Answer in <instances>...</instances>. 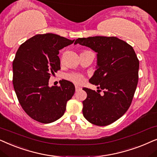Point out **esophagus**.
I'll use <instances>...</instances> for the list:
<instances>
[{"mask_svg": "<svg viewBox=\"0 0 157 157\" xmlns=\"http://www.w3.org/2000/svg\"><path fill=\"white\" fill-rule=\"evenodd\" d=\"M81 90V88L79 86H77V85L75 86V90L76 91H79V90Z\"/></svg>", "mask_w": 157, "mask_h": 157, "instance_id": "esophagus-1", "label": "esophagus"}]
</instances>
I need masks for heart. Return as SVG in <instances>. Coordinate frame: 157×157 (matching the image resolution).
Masks as SVG:
<instances>
[{
    "label": "heart",
    "mask_w": 157,
    "mask_h": 157,
    "mask_svg": "<svg viewBox=\"0 0 157 157\" xmlns=\"http://www.w3.org/2000/svg\"><path fill=\"white\" fill-rule=\"evenodd\" d=\"M85 52L87 51V50H85V51H83L82 52V53ZM67 78L68 80L72 81V82L76 83V84H80V83L83 81V80H84V77H83L82 75L80 74V73L77 72H72L67 75Z\"/></svg>",
    "instance_id": "obj_1"
}]
</instances>
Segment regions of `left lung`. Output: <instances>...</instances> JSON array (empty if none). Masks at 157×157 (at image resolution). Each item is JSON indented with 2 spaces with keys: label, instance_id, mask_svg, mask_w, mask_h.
Masks as SVG:
<instances>
[{
  "label": "left lung",
  "instance_id": "1",
  "mask_svg": "<svg viewBox=\"0 0 157 157\" xmlns=\"http://www.w3.org/2000/svg\"><path fill=\"white\" fill-rule=\"evenodd\" d=\"M86 46L97 52V70L89 82L97 92L83 87V116L96 126L113 124L130 107L139 81V61L131 45L116 36L78 38L75 44ZM103 89L104 94L99 93Z\"/></svg>",
  "mask_w": 157,
  "mask_h": 157
}]
</instances>
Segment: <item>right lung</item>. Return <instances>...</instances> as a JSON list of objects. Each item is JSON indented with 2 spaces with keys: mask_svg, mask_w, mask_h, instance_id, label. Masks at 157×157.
Returning a JSON list of instances; mask_svg holds the SVG:
<instances>
[{
  "mask_svg": "<svg viewBox=\"0 0 157 157\" xmlns=\"http://www.w3.org/2000/svg\"><path fill=\"white\" fill-rule=\"evenodd\" d=\"M54 33L37 34L23 43L13 62V84L20 105L33 120L49 124L63 116L75 88L70 81L49 86L52 75L60 70L59 50L72 44Z\"/></svg>",
  "mask_w": 157,
  "mask_h": 157,
  "instance_id": "obj_1",
  "label": "right lung"
}]
</instances>
